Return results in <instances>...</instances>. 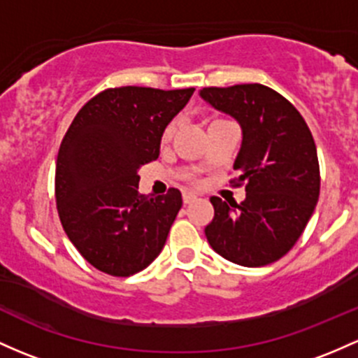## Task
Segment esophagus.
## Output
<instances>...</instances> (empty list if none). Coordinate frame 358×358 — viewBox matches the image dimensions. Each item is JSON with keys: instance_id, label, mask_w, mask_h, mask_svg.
<instances>
[{"instance_id": "obj_1", "label": "esophagus", "mask_w": 358, "mask_h": 358, "mask_svg": "<svg viewBox=\"0 0 358 358\" xmlns=\"http://www.w3.org/2000/svg\"><path fill=\"white\" fill-rule=\"evenodd\" d=\"M196 199V194L191 193V191H186V193H182V201L184 205H189V203H193Z\"/></svg>"}]
</instances>
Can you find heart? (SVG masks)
Here are the masks:
<instances>
[{"label":"heart","instance_id":"obj_1","mask_svg":"<svg viewBox=\"0 0 358 358\" xmlns=\"http://www.w3.org/2000/svg\"><path fill=\"white\" fill-rule=\"evenodd\" d=\"M176 131V122H171V124L167 126V128L164 129V134H162V140L164 141H169L172 138V134Z\"/></svg>","mask_w":358,"mask_h":358}]
</instances>
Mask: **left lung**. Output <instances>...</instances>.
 Listing matches in <instances>:
<instances>
[{"mask_svg": "<svg viewBox=\"0 0 358 358\" xmlns=\"http://www.w3.org/2000/svg\"><path fill=\"white\" fill-rule=\"evenodd\" d=\"M199 97L239 122L242 143L234 162L245 199L211 196L213 220L205 236L211 249L241 266L257 268L285 256L313 217L319 198L314 138L285 97L259 83L208 87Z\"/></svg>", "mask_w": 358, "mask_h": 358, "instance_id": "8db88e82", "label": "left lung"}]
</instances>
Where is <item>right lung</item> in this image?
<instances>
[{
  "label": "right lung",
  "mask_w": 358,
  "mask_h": 358,
  "mask_svg": "<svg viewBox=\"0 0 358 358\" xmlns=\"http://www.w3.org/2000/svg\"><path fill=\"white\" fill-rule=\"evenodd\" d=\"M194 88H109L80 109L61 141L56 205L64 232L92 266L113 276L145 270L167 241L180 191L138 193L141 165L159 159L164 129Z\"/></svg>",
  "instance_id": "add662e5"
}]
</instances>
